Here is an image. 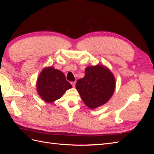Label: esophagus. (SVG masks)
Returning a JSON list of instances; mask_svg holds the SVG:
<instances>
[{"instance_id":"esophagus-1","label":"esophagus","mask_w":154,"mask_h":154,"mask_svg":"<svg viewBox=\"0 0 154 154\" xmlns=\"http://www.w3.org/2000/svg\"><path fill=\"white\" fill-rule=\"evenodd\" d=\"M71 85H72V87H75V85H76V83H75V82H71Z\"/></svg>"}]
</instances>
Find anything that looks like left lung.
I'll use <instances>...</instances> for the list:
<instances>
[{
  "label": "left lung",
  "mask_w": 154,
  "mask_h": 154,
  "mask_svg": "<svg viewBox=\"0 0 154 154\" xmlns=\"http://www.w3.org/2000/svg\"><path fill=\"white\" fill-rule=\"evenodd\" d=\"M76 88L84 103L91 109L107 103L116 88V79L110 70L103 65L88 66L85 76L79 79Z\"/></svg>",
  "instance_id": "1"
}]
</instances>
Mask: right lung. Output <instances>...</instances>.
<instances>
[{
    "label": "right lung",
    "mask_w": 154,
    "mask_h": 154,
    "mask_svg": "<svg viewBox=\"0 0 154 154\" xmlns=\"http://www.w3.org/2000/svg\"><path fill=\"white\" fill-rule=\"evenodd\" d=\"M72 88L65 74L53 67L42 69L36 81V91L40 97L47 103L60 99L65 92Z\"/></svg>",
    "instance_id": "1"
}]
</instances>
